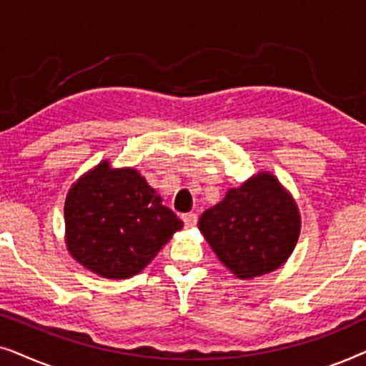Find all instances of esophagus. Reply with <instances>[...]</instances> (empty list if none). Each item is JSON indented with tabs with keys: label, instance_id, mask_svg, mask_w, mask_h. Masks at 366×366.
Wrapping results in <instances>:
<instances>
[{
	"label": "esophagus",
	"instance_id": "34e87169",
	"mask_svg": "<svg viewBox=\"0 0 366 366\" xmlns=\"http://www.w3.org/2000/svg\"><path fill=\"white\" fill-rule=\"evenodd\" d=\"M182 219H183L184 227H188V228L194 227L198 222V214L197 213H184V214H182Z\"/></svg>",
	"mask_w": 366,
	"mask_h": 366
}]
</instances>
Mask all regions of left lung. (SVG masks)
Returning a JSON list of instances; mask_svg holds the SVG:
<instances>
[{
	"label": "left lung",
	"instance_id": "1",
	"mask_svg": "<svg viewBox=\"0 0 366 366\" xmlns=\"http://www.w3.org/2000/svg\"><path fill=\"white\" fill-rule=\"evenodd\" d=\"M300 227L297 203L268 172L228 189L198 222L219 262L242 280L282 267L298 242Z\"/></svg>",
	"mask_w": 366,
	"mask_h": 366
}]
</instances>
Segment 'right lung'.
<instances>
[{"mask_svg":"<svg viewBox=\"0 0 366 366\" xmlns=\"http://www.w3.org/2000/svg\"><path fill=\"white\" fill-rule=\"evenodd\" d=\"M66 247L71 257L103 278L142 272L183 222L134 168L108 162L89 169L64 202Z\"/></svg>","mask_w":366,"mask_h":366,"instance_id":"right-lung-1","label":"right lung"}]
</instances>
